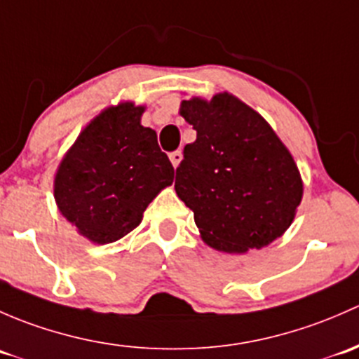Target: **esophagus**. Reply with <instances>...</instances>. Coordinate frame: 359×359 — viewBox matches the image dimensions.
Returning <instances> with one entry per match:
<instances>
[{
  "instance_id": "34e87169",
  "label": "esophagus",
  "mask_w": 359,
  "mask_h": 359,
  "mask_svg": "<svg viewBox=\"0 0 359 359\" xmlns=\"http://www.w3.org/2000/svg\"><path fill=\"white\" fill-rule=\"evenodd\" d=\"M169 158H171L172 165H175V168H178L180 162H181V158H183V154H181L180 150H176V152H172L171 155H169Z\"/></svg>"
}]
</instances>
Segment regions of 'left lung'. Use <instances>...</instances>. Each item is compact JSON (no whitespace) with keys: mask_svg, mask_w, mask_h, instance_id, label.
<instances>
[{"mask_svg":"<svg viewBox=\"0 0 359 359\" xmlns=\"http://www.w3.org/2000/svg\"><path fill=\"white\" fill-rule=\"evenodd\" d=\"M180 114L197 131L183 150L175 190L194 210L212 249L245 254L289 230L302 201V178L261 114L230 93L183 100Z\"/></svg>","mask_w":359,"mask_h":359,"instance_id":"1","label":"left lung"}]
</instances>
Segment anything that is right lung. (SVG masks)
<instances>
[{"label": "right lung", "instance_id": "add662e5", "mask_svg": "<svg viewBox=\"0 0 359 359\" xmlns=\"http://www.w3.org/2000/svg\"><path fill=\"white\" fill-rule=\"evenodd\" d=\"M145 105L107 107L60 161L53 195L77 233L105 245L135 230L150 202L171 187L175 168L157 133L142 126Z\"/></svg>", "mask_w": 359, "mask_h": 359}]
</instances>
